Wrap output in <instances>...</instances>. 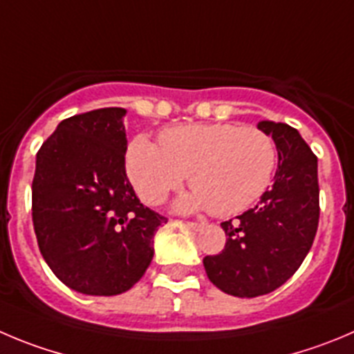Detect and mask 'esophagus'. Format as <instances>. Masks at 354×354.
<instances>
[{
  "label": "esophagus",
  "mask_w": 354,
  "mask_h": 354,
  "mask_svg": "<svg viewBox=\"0 0 354 354\" xmlns=\"http://www.w3.org/2000/svg\"><path fill=\"white\" fill-rule=\"evenodd\" d=\"M187 227L188 229H192V230H203L204 229V223H197V222H187Z\"/></svg>",
  "instance_id": "esophagus-1"
}]
</instances>
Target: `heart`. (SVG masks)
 Returning <instances> with one entry per match:
<instances>
[{"instance_id":"1","label":"heart","mask_w":354,"mask_h":354,"mask_svg":"<svg viewBox=\"0 0 354 354\" xmlns=\"http://www.w3.org/2000/svg\"><path fill=\"white\" fill-rule=\"evenodd\" d=\"M125 169L147 204H160L188 176L194 188L176 201V209H211L230 216L269 192L277 148L267 132L252 125H176L158 134V145L145 134L134 138L125 153Z\"/></svg>"}]
</instances>
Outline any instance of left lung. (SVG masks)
<instances>
[{"mask_svg": "<svg viewBox=\"0 0 354 354\" xmlns=\"http://www.w3.org/2000/svg\"><path fill=\"white\" fill-rule=\"evenodd\" d=\"M259 129L277 148L272 187L255 207L222 223L225 248L203 260L209 281L241 299L266 295L288 281L311 250L319 220L316 155L290 125L262 120Z\"/></svg>", "mask_w": 354, "mask_h": 354, "instance_id": "1", "label": "left lung"}]
</instances>
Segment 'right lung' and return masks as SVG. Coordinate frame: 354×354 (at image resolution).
<instances>
[{"label":"right lung","instance_id":"add662e5","mask_svg":"<svg viewBox=\"0 0 354 354\" xmlns=\"http://www.w3.org/2000/svg\"><path fill=\"white\" fill-rule=\"evenodd\" d=\"M124 108H101L57 125L36 153L32 225L52 272L75 292H127L153 259L167 218L143 206L125 174Z\"/></svg>","mask_w":354,"mask_h":354}]
</instances>
